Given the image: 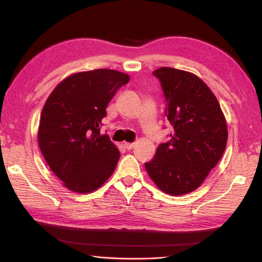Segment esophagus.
I'll list each match as a JSON object with an SVG mask.
<instances>
[{"label": "esophagus", "instance_id": "esophagus-1", "mask_svg": "<svg viewBox=\"0 0 262 262\" xmlns=\"http://www.w3.org/2000/svg\"><path fill=\"white\" fill-rule=\"evenodd\" d=\"M134 146H135L134 143H124V147L126 149H132Z\"/></svg>", "mask_w": 262, "mask_h": 262}]
</instances>
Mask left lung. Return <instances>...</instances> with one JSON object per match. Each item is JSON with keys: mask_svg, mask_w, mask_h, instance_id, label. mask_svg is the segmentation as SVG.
<instances>
[{"mask_svg": "<svg viewBox=\"0 0 262 262\" xmlns=\"http://www.w3.org/2000/svg\"><path fill=\"white\" fill-rule=\"evenodd\" d=\"M153 75L161 82L173 130L145 169L160 190L180 196L196 190L219 163L227 143L226 120L214 93L197 75L172 68H160Z\"/></svg>", "mask_w": 262, "mask_h": 262, "instance_id": "left-lung-1", "label": "left lung"}]
</instances>
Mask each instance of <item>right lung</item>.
<instances>
[{"label": "right lung", "mask_w": 262, "mask_h": 262, "mask_svg": "<svg viewBox=\"0 0 262 262\" xmlns=\"http://www.w3.org/2000/svg\"><path fill=\"white\" fill-rule=\"evenodd\" d=\"M129 75L108 69L79 72L49 94L39 121L38 144L47 164L70 190L88 193L109 179L120 158L100 134L105 108Z\"/></svg>", "instance_id": "add662e5"}]
</instances>
